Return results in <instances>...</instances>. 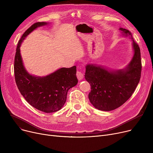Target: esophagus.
Masks as SVG:
<instances>
[{"label": "esophagus", "instance_id": "esophagus-1", "mask_svg": "<svg viewBox=\"0 0 153 153\" xmlns=\"http://www.w3.org/2000/svg\"><path fill=\"white\" fill-rule=\"evenodd\" d=\"M76 76H77V77L79 80V81H81V80H82L84 78L83 73H82L81 71H77Z\"/></svg>", "mask_w": 153, "mask_h": 153}]
</instances>
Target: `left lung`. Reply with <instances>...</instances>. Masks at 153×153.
Instances as JSON below:
<instances>
[{
  "instance_id": "1",
  "label": "left lung",
  "mask_w": 153,
  "mask_h": 153,
  "mask_svg": "<svg viewBox=\"0 0 153 153\" xmlns=\"http://www.w3.org/2000/svg\"><path fill=\"white\" fill-rule=\"evenodd\" d=\"M119 30L125 36H130L133 42L134 55L127 68L109 71L93 64L85 67V79L91 86L89 100L95 108L102 111H111L122 105L132 95L141 77L140 47L129 30L123 28Z\"/></svg>"
}]
</instances>
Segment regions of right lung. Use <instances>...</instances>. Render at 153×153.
Returning a JSON list of instances; mask_svg holds the SVG:
<instances>
[{
  "label": "right lung",
  "instance_id": "add662e5",
  "mask_svg": "<svg viewBox=\"0 0 153 153\" xmlns=\"http://www.w3.org/2000/svg\"><path fill=\"white\" fill-rule=\"evenodd\" d=\"M46 24L35 23L23 34L15 55L14 74L18 89L27 102L40 111L52 113L63 107L69 89L77 84L76 66L60 68L45 77L34 76L28 74L24 68L20 50L21 43L28 35L37 27Z\"/></svg>",
  "mask_w": 153,
  "mask_h": 153
}]
</instances>
